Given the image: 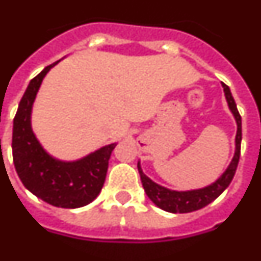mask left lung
Listing matches in <instances>:
<instances>
[{
  "label": "left lung",
  "instance_id": "obj_1",
  "mask_svg": "<svg viewBox=\"0 0 261 261\" xmlns=\"http://www.w3.org/2000/svg\"><path fill=\"white\" fill-rule=\"evenodd\" d=\"M223 90H224L225 99L228 103L229 110L235 118L236 126V137H235V154L232 158L231 163L214 183L205 186L203 188H196V190H188V191H175L170 190L163 186L158 185L154 180H151L147 175L144 174L141 167V162H138V171L141 175L142 185H143L144 192L147 194L151 201L156 207L162 208L163 211L171 212V214H187V212L198 211L205 205H208L211 201L215 200L219 195L228 187L231 180L233 179V175L238 168L239 158H240V143H242V117L238 111L235 99L232 97L231 90L227 85L222 83Z\"/></svg>",
  "mask_w": 261,
  "mask_h": 261
}]
</instances>
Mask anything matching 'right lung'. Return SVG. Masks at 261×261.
I'll return each mask as SVG.
<instances>
[{
    "label": "right lung",
    "instance_id": "1",
    "mask_svg": "<svg viewBox=\"0 0 261 261\" xmlns=\"http://www.w3.org/2000/svg\"><path fill=\"white\" fill-rule=\"evenodd\" d=\"M58 62L45 67L30 81L19 102L13 122V162L22 185L37 198L54 207L80 208L99 195L117 143L76 161H61L43 148L32 128L33 105L43 78Z\"/></svg>",
    "mask_w": 261,
    "mask_h": 261
}]
</instances>
